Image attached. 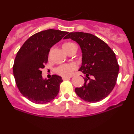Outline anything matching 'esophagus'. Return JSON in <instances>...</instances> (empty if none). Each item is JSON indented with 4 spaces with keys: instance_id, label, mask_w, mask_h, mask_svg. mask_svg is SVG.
Here are the masks:
<instances>
[{
    "instance_id": "1",
    "label": "esophagus",
    "mask_w": 134,
    "mask_h": 134,
    "mask_svg": "<svg viewBox=\"0 0 134 134\" xmlns=\"http://www.w3.org/2000/svg\"><path fill=\"white\" fill-rule=\"evenodd\" d=\"M70 77H62V79L64 80V81H65V80H68L70 79Z\"/></svg>"
}]
</instances>
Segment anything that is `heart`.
Returning <instances> with one entry per match:
<instances>
[{
	"instance_id": "1",
	"label": "heart",
	"mask_w": 134,
	"mask_h": 134,
	"mask_svg": "<svg viewBox=\"0 0 134 134\" xmlns=\"http://www.w3.org/2000/svg\"><path fill=\"white\" fill-rule=\"evenodd\" d=\"M76 47V44L73 43L68 42L65 43L63 44V48L65 51L68 53L72 48ZM77 69V65L74 63H71V64H63L58 66L57 68L55 69V72L58 74L60 76L64 77H69L72 74V72Z\"/></svg>"
}]
</instances>
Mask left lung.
I'll list each match as a JSON object with an SVG mask.
<instances>
[{
	"label": "left lung",
	"mask_w": 134,
	"mask_h": 134,
	"mask_svg": "<svg viewBox=\"0 0 134 134\" xmlns=\"http://www.w3.org/2000/svg\"><path fill=\"white\" fill-rule=\"evenodd\" d=\"M68 38L79 44L82 53L79 70L85 74V82L75 92L87 102L100 101L110 94L116 83L119 65L115 53L104 41L92 34L70 33L64 37Z\"/></svg>",
	"instance_id": "obj_1"
}]
</instances>
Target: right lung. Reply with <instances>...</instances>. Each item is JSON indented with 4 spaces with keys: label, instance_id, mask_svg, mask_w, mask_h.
<instances>
[{
    "label": "right lung",
    "instance_id": "obj_1",
    "mask_svg": "<svg viewBox=\"0 0 134 134\" xmlns=\"http://www.w3.org/2000/svg\"><path fill=\"white\" fill-rule=\"evenodd\" d=\"M67 31L47 30L39 32L27 40L17 53L13 74L20 93L36 104H45L57 96L62 77L52 75L43 79L42 69L47 64L50 48L60 41Z\"/></svg>",
    "mask_w": 134,
    "mask_h": 134
}]
</instances>
